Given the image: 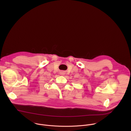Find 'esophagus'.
<instances>
[{
	"label": "esophagus",
	"mask_w": 131,
	"mask_h": 131,
	"mask_svg": "<svg viewBox=\"0 0 131 131\" xmlns=\"http://www.w3.org/2000/svg\"><path fill=\"white\" fill-rule=\"evenodd\" d=\"M61 74H62V75H64V74H65V72L64 71H61Z\"/></svg>",
	"instance_id": "obj_1"
}]
</instances>
